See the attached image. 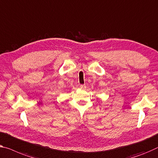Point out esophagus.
Returning <instances> with one entry per match:
<instances>
[{
  "label": "esophagus",
  "mask_w": 158,
  "mask_h": 158,
  "mask_svg": "<svg viewBox=\"0 0 158 158\" xmlns=\"http://www.w3.org/2000/svg\"><path fill=\"white\" fill-rule=\"evenodd\" d=\"M86 85L85 84H81V85H80V88H81V89H86Z\"/></svg>",
  "instance_id": "1"
}]
</instances>
